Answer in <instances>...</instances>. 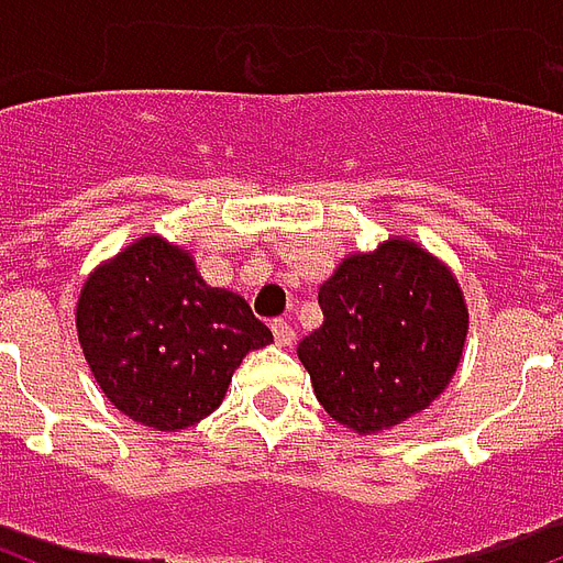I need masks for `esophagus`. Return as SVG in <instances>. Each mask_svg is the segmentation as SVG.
I'll return each instance as SVG.
<instances>
[{
    "instance_id": "1",
    "label": "esophagus",
    "mask_w": 563,
    "mask_h": 563,
    "mask_svg": "<svg viewBox=\"0 0 563 563\" xmlns=\"http://www.w3.org/2000/svg\"><path fill=\"white\" fill-rule=\"evenodd\" d=\"M272 333L274 342L280 344V347H291V344H295V330H291V324H286L283 318L272 321Z\"/></svg>"
}]
</instances>
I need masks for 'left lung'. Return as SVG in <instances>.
<instances>
[{
  "instance_id": "8db88e82",
  "label": "left lung",
  "mask_w": 563,
  "mask_h": 563,
  "mask_svg": "<svg viewBox=\"0 0 563 563\" xmlns=\"http://www.w3.org/2000/svg\"><path fill=\"white\" fill-rule=\"evenodd\" d=\"M324 321L298 344L335 423L376 435L441 397L462 362L467 300L444 260L415 239L353 251L318 291Z\"/></svg>"
}]
</instances>
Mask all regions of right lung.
Instances as JSON below:
<instances>
[{
    "label": "right lung",
    "mask_w": 563,
    "mask_h": 563,
    "mask_svg": "<svg viewBox=\"0 0 563 563\" xmlns=\"http://www.w3.org/2000/svg\"><path fill=\"white\" fill-rule=\"evenodd\" d=\"M75 330L104 397L157 432L212 415L247 353L274 342L242 295L207 286L195 256L157 233L92 268Z\"/></svg>",
    "instance_id": "obj_1"
}]
</instances>
